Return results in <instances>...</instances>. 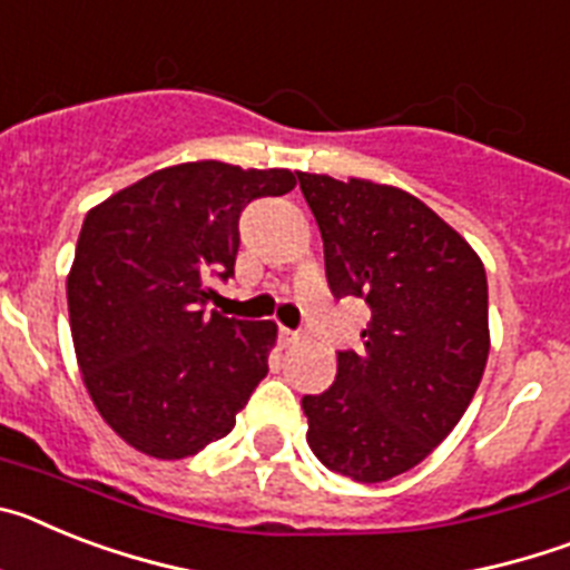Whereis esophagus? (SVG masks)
I'll return each instance as SVG.
<instances>
[{
  "label": "esophagus",
  "mask_w": 570,
  "mask_h": 570,
  "mask_svg": "<svg viewBox=\"0 0 570 570\" xmlns=\"http://www.w3.org/2000/svg\"><path fill=\"white\" fill-rule=\"evenodd\" d=\"M279 340L285 342V345H294V342H299V334L291 328H279Z\"/></svg>",
  "instance_id": "esophagus-1"
}]
</instances>
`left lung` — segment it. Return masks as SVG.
<instances>
[{
	"label": "left lung",
	"instance_id": "left-lung-1",
	"mask_svg": "<svg viewBox=\"0 0 570 570\" xmlns=\"http://www.w3.org/2000/svg\"><path fill=\"white\" fill-rule=\"evenodd\" d=\"M325 245L331 294L371 308L360 351L325 394L302 396L308 445L331 471L385 482L462 420L488 362V279L476 250L407 190L296 174Z\"/></svg>",
	"mask_w": 570,
	"mask_h": 570
}]
</instances>
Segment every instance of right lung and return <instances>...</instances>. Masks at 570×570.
Wrapping results in <instances>:
<instances>
[{"instance_id":"right-lung-1","label":"right lung","mask_w":570,"mask_h":570,"mask_svg":"<svg viewBox=\"0 0 570 570\" xmlns=\"http://www.w3.org/2000/svg\"><path fill=\"white\" fill-rule=\"evenodd\" d=\"M294 185L285 168L205 159L88 210L68 274L70 334L90 400L130 448L199 454L265 380L276 325L208 311L210 276H234L245 205Z\"/></svg>"}]
</instances>
